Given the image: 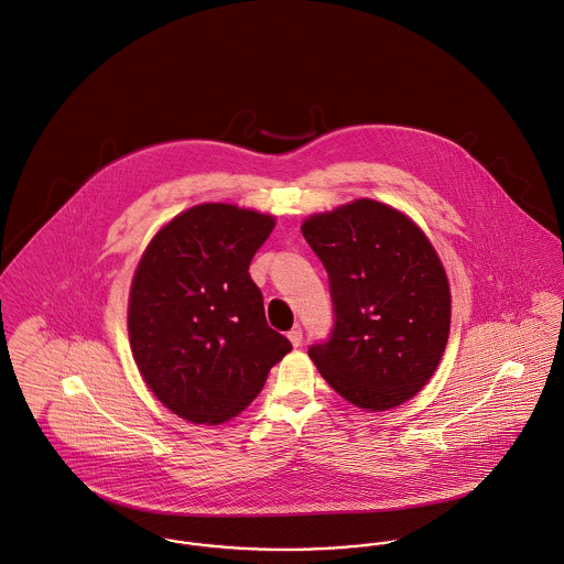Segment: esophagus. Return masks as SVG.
Masks as SVG:
<instances>
[{"label": "esophagus", "instance_id": "obj_1", "mask_svg": "<svg viewBox=\"0 0 564 564\" xmlns=\"http://www.w3.org/2000/svg\"><path fill=\"white\" fill-rule=\"evenodd\" d=\"M288 337H290V341H292V346H301L303 344V328L301 326H294L290 333H288Z\"/></svg>", "mask_w": 564, "mask_h": 564}]
</instances>
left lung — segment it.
I'll return each instance as SVG.
<instances>
[{"mask_svg":"<svg viewBox=\"0 0 564 564\" xmlns=\"http://www.w3.org/2000/svg\"><path fill=\"white\" fill-rule=\"evenodd\" d=\"M303 236L333 303L328 339L310 348L319 375L368 411L413 398L435 375L449 333V285L429 238L370 198L315 214Z\"/></svg>","mask_w":564,"mask_h":564,"instance_id":"obj_1","label":"left lung"}]
</instances>
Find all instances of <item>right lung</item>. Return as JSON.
<instances>
[{"mask_svg": "<svg viewBox=\"0 0 564 564\" xmlns=\"http://www.w3.org/2000/svg\"><path fill=\"white\" fill-rule=\"evenodd\" d=\"M274 218L203 203L173 218L147 247L129 294L138 370L180 417L220 424L247 409L290 350L268 326L249 274Z\"/></svg>", "mask_w": 564, "mask_h": 564, "instance_id": "obj_1", "label": "right lung"}]
</instances>
